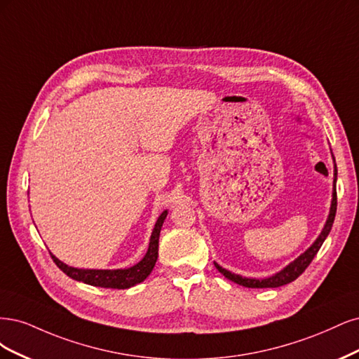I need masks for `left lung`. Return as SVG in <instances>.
I'll return each mask as SVG.
<instances>
[{"mask_svg": "<svg viewBox=\"0 0 359 359\" xmlns=\"http://www.w3.org/2000/svg\"><path fill=\"white\" fill-rule=\"evenodd\" d=\"M331 156H332V161H334V180H332L331 207H330L327 222H325V225H323L318 238L313 243H311V246L307 250H304L298 258H295L292 262H289L286 267H283L280 271L274 273L273 276L264 277V279H257V277H243L240 274L231 273L229 270L221 267V265H219L217 262H215V267L219 270V273H222L226 277V279H229L231 282H234V283L241 285L245 287H279V286H283V285L294 282L297 277L309 267L310 262L313 261V258L316 257V253L319 252L322 243L325 241V238L328 237L331 226L334 224L335 212H337V192H335V183H337V165H335V159H334L332 152H331Z\"/></svg>", "mask_w": 359, "mask_h": 359, "instance_id": "8db88e82", "label": "left lung"}]
</instances>
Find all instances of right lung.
Listing matches in <instances>:
<instances>
[{"mask_svg": "<svg viewBox=\"0 0 359 359\" xmlns=\"http://www.w3.org/2000/svg\"><path fill=\"white\" fill-rule=\"evenodd\" d=\"M167 215H168V210H164L159 215L158 221L154 226L152 236H150L146 255L142 258V261L134 264L133 267L116 269V270L76 269V267H70V265H67L61 259H57L53 253H50L52 259L68 277H72V279H74L77 282H83L86 285L100 286V287L128 289L131 286H135L137 283H142L146 277L152 273L155 264H156V259H158V245H159L161 228H163V224L165 221Z\"/></svg>", "mask_w": 359, "mask_h": 359, "instance_id": "add662e5", "label": "right lung"}]
</instances>
